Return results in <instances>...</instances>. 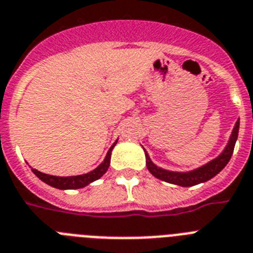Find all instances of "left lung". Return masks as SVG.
<instances>
[{
	"label": "left lung",
	"mask_w": 253,
	"mask_h": 253,
	"mask_svg": "<svg viewBox=\"0 0 253 253\" xmlns=\"http://www.w3.org/2000/svg\"><path fill=\"white\" fill-rule=\"evenodd\" d=\"M238 131H239V120L235 122V126L233 128V132L230 135L228 145L225 146L224 152L217 157V158L212 159L205 166L199 167L197 169H193L190 172H173V171H167V169H159L154 163L150 161L148 153L145 152L146 157V167L149 169V172L153 176H156L157 179L163 180V181L169 182V184H175L180 186H193L201 182L209 181L213 176L217 175L222 169H224L228 162L230 161L233 152H234L235 141L238 139Z\"/></svg>",
	"instance_id": "obj_1"
}]
</instances>
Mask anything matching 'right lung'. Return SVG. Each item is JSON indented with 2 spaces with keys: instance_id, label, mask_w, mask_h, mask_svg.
<instances>
[{
  "instance_id": "add662e5",
  "label": "right lung",
  "mask_w": 253,
  "mask_h": 253,
  "mask_svg": "<svg viewBox=\"0 0 253 253\" xmlns=\"http://www.w3.org/2000/svg\"><path fill=\"white\" fill-rule=\"evenodd\" d=\"M117 144H113V145L110 146V149L108 150L107 157L103 161L100 166H97L94 171H91L88 173H84V175H78V176H67V177H61V176H52V175H47V173L40 172L37 169H32L33 173L37 176L38 179H41L42 181L46 182L47 185L54 186L56 189H80V188H84L86 185L91 184L95 180L100 179L101 176L104 173L107 172V169H109L110 165V154H112V150H113L114 145Z\"/></svg>"
}]
</instances>
